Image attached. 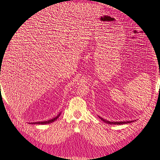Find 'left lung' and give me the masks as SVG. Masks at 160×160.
<instances>
[{
	"mask_svg": "<svg viewBox=\"0 0 160 160\" xmlns=\"http://www.w3.org/2000/svg\"><path fill=\"white\" fill-rule=\"evenodd\" d=\"M101 120L102 121H103L104 122H105V123H108V124H111V125H122V124H125V123H132V122H133V121H129V122H109V121H107V120H105V119H103L102 118H100V117H99Z\"/></svg>",
	"mask_w": 160,
	"mask_h": 160,
	"instance_id": "left-lung-1",
	"label": "left lung"
}]
</instances>
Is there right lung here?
I'll return each instance as SVG.
<instances>
[{"mask_svg": "<svg viewBox=\"0 0 160 160\" xmlns=\"http://www.w3.org/2000/svg\"><path fill=\"white\" fill-rule=\"evenodd\" d=\"M60 114H61V113L58 115L57 117H55V118H53V119H50V120H48V121H46V122H34V123H31V124L32 123H33V124H42V125H44V124H48V123H52V122H55V121L60 116Z\"/></svg>", "mask_w": 160, "mask_h": 160, "instance_id": "add662e5", "label": "right lung"}]
</instances>
